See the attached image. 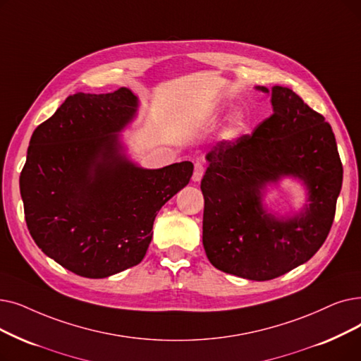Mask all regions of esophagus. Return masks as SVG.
<instances>
[{"label":"esophagus","mask_w":361,"mask_h":361,"mask_svg":"<svg viewBox=\"0 0 361 361\" xmlns=\"http://www.w3.org/2000/svg\"><path fill=\"white\" fill-rule=\"evenodd\" d=\"M203 174H205V166H203V164L202 162H196L195 164V171H193V181H200L202 180V177H203Z\"/></svg>","instance_id":"obj_1"}]
</instances>
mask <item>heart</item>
I'll list each match as a JSON object with an SVG mask.
<instances>
[{
  "instance_id": "b5f03b06",
  "label": "heart",
  "mask_w": 361,
  "mask_h": 361,
  "mask_svg": "<svg viewBox=\"0 0 361 361\" xmlns=\"http://www.w3.org/2000/svg\"><path fill=\"white\" fill-rule=\"evenodd\" d=\"M242 125H243L242 118H233L231 122H230V127H228L227 134L228 135H236L242 130Z\"/></svg>"
}]
</instances>
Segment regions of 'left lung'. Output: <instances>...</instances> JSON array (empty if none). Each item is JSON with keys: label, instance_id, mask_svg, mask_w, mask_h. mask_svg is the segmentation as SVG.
<instances>
[{"label": "left lung", "instance_id": "left-lung-1", "mask_svg": "<svg viewBox=\"0 0 361 361\" xmlns=\"http://www.w3.org/2000/svg\"><path fill=\"white\" fill-rule=\"evenodd\" d=\"M271 106L273 115L252 134L209 150L200 183L208 259L224 273L258 281L293 270L320 249L334 223L343 172L323 115L280 85L271 88ZM281 176L302 179L309 190V205L288 219L265 213L259 197V188Z\"/></svg>", "mask_w": 361, "mask_h": 361}]
</instances>
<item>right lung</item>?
I'll use <instances>...</instances> for the list:
<instances>
[{"label": "right lung", "instance_id": "1", "mask_svg": "<svg viewBox=\"0 0 361 361\" xmlns=\"http://www.w3.org/2000/svg\"><path fill=\"white\" fill-rule=\"evenodd\" d=\"M137 107L125 87L76 92L30 137L20 172L27 230L78 276L103 279L142 262L156 214L193 174L189 161L145 169L125 158L118 133Z\"/></svg>", "mask_w": 361, "mask_h": 361}]
</instances>
